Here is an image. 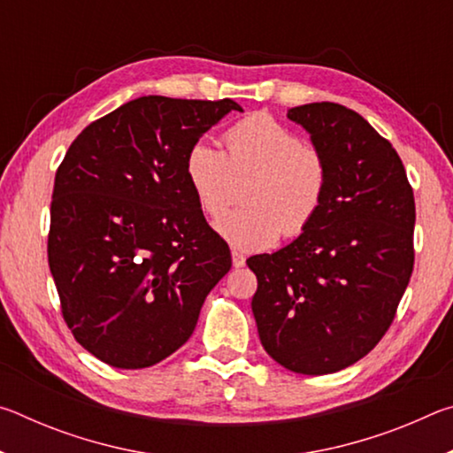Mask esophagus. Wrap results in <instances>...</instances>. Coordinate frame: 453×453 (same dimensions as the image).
Wrapping results in <instances>:
<instances>
[{
    "mask_svg": "<svg viewBox=\"0 0 453 453\" xmlns=\"http://www.w3.org/2000/svg\"><path fill=\"white\" fill-rule=\"evenodd\" d=\"M232 264H234V267H243L245 265V256L234 250L232 251Z\"/></svg>",
    "mask_w": 453,
    "mask_h": 453,
    "instance_id": "obj_1",
    "label": "esophagus"
}]
</instances>
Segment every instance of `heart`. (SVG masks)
I'll return each mask as SVG.
<instances>
[{
	"label": "heart",
	"instance_id": "b5f03b06",
	"mask_svg": "<svg viewBox=\"0 0 453 453\" xmlns=\"http://www.w3.org/2000/svg\"><path fill=\"white\" fill-rule=\"evenodd\" d=\"M186 175L199 210L218 218L242 186L245 210L216 221V232L243 251L270 248L281 229L297 235L324 203L327 170L319 153L280 121L257 113L226 134V153L205 142L191 145Z\"/></svg>",
	"mask_w": 453,
	"mask_h": 453
}]
</instances>
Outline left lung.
Returning a JSON list of instances; mask_svg holds the SVG:
<instances>
[{
    "label": "left lung",
    "mask_w": 453,
    "mask_h": 453,
    "mask_svg": "<svg viewBox=\"0 0 453 453\" xmlns=\"http://www.w3.org/2000/svg\"><path fill=\"white\" fill-rule=\"evenodd\" d=\"M324 159L327 188L311 224L248 259L264 349L289 372L324 375L370 354L392 326L413 270L416 203L392 143L332 102L288 110Z\"/></svg>",
    "instance_id": "8db88e82"
}]
</instances>
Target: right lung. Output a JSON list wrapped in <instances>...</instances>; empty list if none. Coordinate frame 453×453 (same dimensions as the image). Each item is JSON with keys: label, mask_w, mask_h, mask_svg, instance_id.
<instances>
[{"label": "right lung", "mask_w": 453, "mask_h": 453, "mask_svg": "<svg viewBox=\"0 0 453 453\" xmlns=\"http://www.w3.org/2000/svg\"><path fill=\"white\" fill-rule=\"evenodd\" d=\"M234 99L143 96L89 124L58 167L48 237L65 324L119 370L162 362L194 334L232 267L199 210L186 157Z\"/></svg>", "instance_id": "1"}]
</instances>
